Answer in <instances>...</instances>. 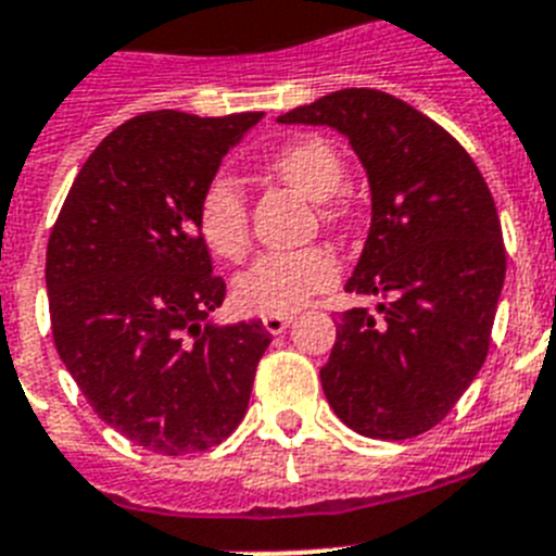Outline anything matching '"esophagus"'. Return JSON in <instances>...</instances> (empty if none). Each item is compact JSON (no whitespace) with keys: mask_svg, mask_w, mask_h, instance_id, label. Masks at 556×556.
<instances>
[{"mask_svg":"<svg viewBox=\"0 0 556 556\" xmlns=\"http://www.w3.org/2000/svg\"><path fill=\"white\" fill-rule=\"evenodd\" d=\"M293 321V314H268V316H263V325H265V330H268V333H286V328L288 325H291Z\"/></svg>","mask_w":556,"mask_h":556,"instance_id":"esophagus-1","label":"esophagus"}]
</instances>
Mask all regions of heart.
<instances>
[{
    "label": "heart",
    "instance_id": "obj_1",
    "mask_svg": "<svg viewBox=\"0 0 556 556\" xmlns=\"http://www.w3.org/2000/svg\"><path fill=\"white\" fill-rule=\"evenodd\" d=\"M268 169L305 198L319 200L325 226L348 223L350 206L336 189L342 186V155L325 138H300L277 149ZM200 237L223 260H240L249 249V206L240 184L231 175L212 177L200 194ZM339 277V263L325 245L296 251H265L242 270L235 282V296L251 314H293L311 296L328 291Z\"/></svg>",
    "mask_w": 556,
    "mask_h": 556
}]
</instances>
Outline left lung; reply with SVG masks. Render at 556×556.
Instances as JSON below:
<instances>
[{"label": "left lung", "mask_w": 556, "mask_h": 556, "mask_svg": "<svg viewBox=\"0 0 556 556\" xmlns=\"http://www.w3.org/2000/svg\"><path fill=\"white\" fill-rule=\"evenodd\" d=\"M277 121L339 129L370 180V235L344 291L381 305L336 325L328 404L358 435H421L486 362L506 277L492 191L444 127L381 90L330 92Z\"/></svg>", "instance_id": "obj_1"}]
</instances>
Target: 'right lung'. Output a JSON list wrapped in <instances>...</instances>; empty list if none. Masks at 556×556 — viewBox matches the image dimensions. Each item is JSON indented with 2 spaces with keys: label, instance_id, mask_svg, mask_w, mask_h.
Returning a JSON list of instances; mask_svg holds the SVG:
<instances>
[{
  "label": "right lung",
  "instance_id": "right-lung-1",
  "mask_svg": "<svg viewBox=\"0 0 556 556\" xmlns=\"http://www.w3.org/2000/svg\"><path fill=\"white\" fill-rule=\"evenodd\" d=\"M263 118L157 110L112 129L70 186L48 242L53 342L98 418L161 455L206 452L249 409L270 333L212 325L226 282L200 194Z\"/></svg>",
  "mask_w": 556,
  "mask_h": 556
}]
</instances>
